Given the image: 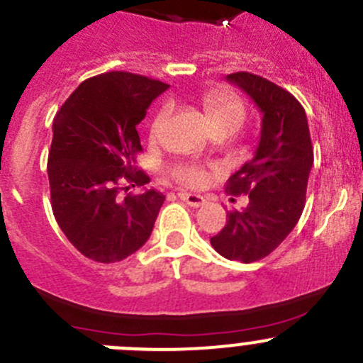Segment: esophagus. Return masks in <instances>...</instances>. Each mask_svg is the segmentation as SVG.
Instances as JSON below:
<instances>
[{
	"mask_svg": "<svg viewBox=\"0 0 363 363\" xmlns=\"http://www.w3.org/2000/svg\"><path fill=\"white\" fill-rule=\"evenodd\" d=\"M178 197L183 201V203H186L189 206H194V208H199L204 204V197L199 196V194H192V192H178Z\"/></svg>",
	"mask_w": 363,
	"mask_h": 363,
	"instance_id": "obj_1",
	"label": "esophagus"
}]
</instances>
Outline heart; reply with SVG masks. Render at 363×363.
<instances>
[{"mask_svg": "<svg viewBox=\"0 0 363 363\" xmlns=\"http://www.w3.org/2000/svg\"><path fill=\"white\" fill-rule=\"evenodd\" d=\"M203 102L213 125H229L233 130H238L242 127L245 120V107L228 89H211L204 93ZM171 113H173V104L164 102L152 121V138H159L162 134ZM173 174L178 182L186 186L201 185L206 178V173L199 164H180L174 167Z\"/></svg>", "mask_w": 363, "mask_h": 363, "instance_id": "b5f03b06", "label": "heart"}]
</instances>
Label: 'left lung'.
<instances>
[{
    "mask_svg": "<svg viewBox=\"0 0 363 363\" xmlns=\"http://www.w3.org/2000/svg\"><path fill=\"white\" fill-rule=\"evenodd\" d=\"M225 79L254 100L263 120L256 153L225 183V192L247 194L249 204L228 211L210 243L225 259L252 263L274 252L298 222L314 152L305 111L291 93L249 72Z\"/></svg>",
    "mask_w": 363,
    "mask_h": 363,
    "instance_id": "obj_1",
    "label": "left lung"
}]
</instances>
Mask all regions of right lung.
I'll return each mask as SVG.
<instances>
[{"label":"right lung","mask_w":363,"mask_h":363,"mask_svg":"<svg viewBox=\"0 0 363 363\" xmlns=\"http://www.w3.org/2000/svg\"><path fill=\"white\" fill-rule=\"evenodd\" d=\"M167 88L145 75L107 72L82 81L52 121V213L68 242L96 263L125 259L152 235L166 196L121 192L150 183L134 166L143 152L135 127Z\"/></svg>","instance_id":"right-lung-1"}]
</instances>
